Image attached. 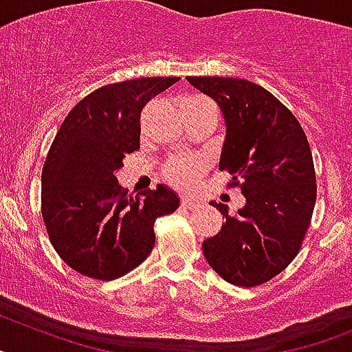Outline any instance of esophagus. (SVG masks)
<instances>
[{
	"instance_id": "esophagus-1",
	"label": "esophagus",
	"mask_w": 352,
	"mask_h": 352,
	"mask_svg": "<svg viewBox=\"0 0 352 352\" xmlns=\"http://www.w3.org/2000/svg\"><path fill=\"white\" fill-rule=\"evenodd\" d=\"M197 205H199V203H197L196 199H188V197H182V207L183 208L194 210V208H197Z\"/></svg>"
}]
</instances>
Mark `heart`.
<instances>
[{"instance_id": "heart-1", "label": "heart", "mask_w": 352, "mask_h": 352, "mask_svg": "<svg viewBox=\"0 0 352 352\" xmlns=\"http://www.w3.org/2000/svg\"><path fill=\"white\" fill-rule=\"evenodd\" d=\"M205 98L194 97L183 100L182 107L194 106V104L203 102ZM207 173V160L201 156H174L169 162H165L162 176L170 187L182 192H190L197 185V182Z\"/></svg>"}]
</instances>
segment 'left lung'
I'll use <instances>...</instances> for the list:
<instances>
[{"label": "left lung", "instance_id": "1", "mask_svg": "<svg viewBox=\"0 0 352 352\" xmlns=\"http://www.w3.org/2000/svg\"><path fill=\"white\" fill-rule=\"evenodd\" d=\"M219 104L226 138L219 170L232 174L246 205L203 241L210 268L234 286L268 283L297 257L311 225L316 176L307 136L289 109L263 86L234 77H187Z\"/></svg>", "mask_w": 352, "mask_h": 352}]
</instances>
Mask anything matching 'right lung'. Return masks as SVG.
I'll return each mask as SVG.
<instances>
[{
    "mask_svg": "<svg viewBox=\"0 0 352 352\" xmlns=\"http://www.w3.org/2000/svg\"><path fill=\"white\" fill-rule=\"evenodd\" d=\"M178 77L107 84L84 97L55 135L41 174V214L52 246L77 274L113 280L155 246V221L179 207L164 185L129 196L117 173L140 149L145 104Z\"/></svg>",
    "mask_w": 352,
    "mask_h": 352,
    "instance_id": "obj_1",
    "label": "right lung"
}]
</instances>
